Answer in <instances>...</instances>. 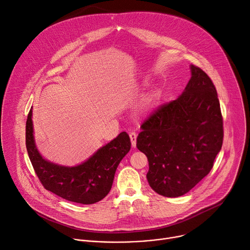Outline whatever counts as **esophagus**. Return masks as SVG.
<instances>
[{
	"mask_svg": "<svg viewBox=\"0 0 250 250\" xmlns=\"http://www.w3.org/2000/svg\"><path fill=\"white\" fill-rule=\"evenodd\" d=\"M130 136V139H131V143H132V146L135 147L136 146V138H137V134L135 132H131L129 134Z\"/></svg>",
	"mask_w": 250,
	"mask_h": 250,
	"instance_id": "1",
	"label": "esophagus"
}]
</instances>
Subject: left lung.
Masks as SVG:
<instances>
[{"mask_svg":"<svg viewBox=\"0 0 250 250\" xmlns=\"http://www.w3.org/2000/svg\"><path fill=\"white\" fill-rule=\"evenodd\" d=\"M137 148L147 156V180L165 197L184 195L213 167L223 142L215 86L199 67L176 100L160 105L142 123Z\"/></svg>","mask_w":250,"mask_h":250,"instance_id":"left-lung-1","label":"left lung"}]
</instances>
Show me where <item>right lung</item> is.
<instances>
[{
    "label": "right lung",
    "instance_id": "1",
    "mask_svg": "<svg viewBox=\"0 0 250 250\" xmlns=\"http://www.w3.org/2000/svg\"><path fill=\"white\" fill-rule=\"evenodd\" d=\"M26 147L35 173L45 189L71 202L93 204L109 193L115 172L129 152L131 141L126 132H121L86 162L75 167L57 165L45 160L36 148L30 110L26 122Z\"/></svg>",
    "mask_w": 250,
    "mask_h": 250
}]
</instances>
